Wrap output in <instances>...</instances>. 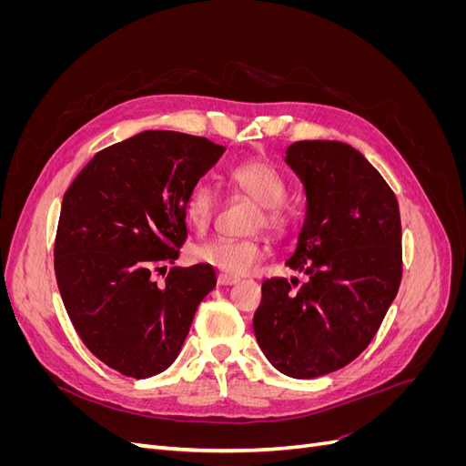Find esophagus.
Listing matches in <instances>:
<instances>
[{
  "label": "esophagus",
  "mask_w": 466,
  "mask_h": 466,
  "mask_svg": "<svg viewBox=\"0 0 466 466\" xmlns=\"http://www.w3.org/2000/svg\"><path fill=\"white\" fill-rule=\"evenodd\" d=\"M238 281L237 276H229V274H219L218 276V284L219 286H235Z\"/></svg>",
  "instance_id": "obj_1"
}]
</instances>
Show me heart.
I'll return each instance as SVG.
<instances>
[{
  "mask_svg": "<svg viewBox=\"0 0 466 466\" xmlns=\"http://www.w3.org/2000/svg\"><path fill=\"white\" fill-rule=\"evenodd\" d=\"M231 187L258 204L252 228H264L274 235L289 228V211L284 206L288 182L278 168L266 161H243L231 167ZM216 192L208 182H196L185 198V216L196 229H204L214 218ZM264 257L260 238L214 237L196 245L194 258L216 268L221 274L241 276L250 272Z\"/></svg>",
  "mask_w": 466,
  "mask_h": 466,
  "instance_id": "1",
  "label": "heart"
}]
</instances>
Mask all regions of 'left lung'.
Wrapping results in <instances>:
<instances>
[{"label": "left lung", "mask_w": 466, "mask_h": 466, "mask_svg": "<svg viewBox=\"0 0 466 466\" xmlns=\"http://www.w3.org/2000/svg\"><path fill=\"white\" fill-rule=\"evenodd\" d=\"M286 163L307 196L298 248L286 266L309 276L270 278L252 319L257 342L274 368L313 379L354 361L383 322L402 278L397 196L348 144L295 142Z\"/></svg>", "instance_id": "8db88e82"}]
</instances>
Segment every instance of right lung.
<instances>
[{
  "label": "right lung",
  "instance_id": "add662e5",
  "mask_svg": "<svg viewBox=\"0 0 466 466\" xmlns=\"http://www.w3.org/2000/svg\"><path fill=\"white\" fill-rule=\"evenodd\" d=\"M225 151L200 136L146 130L98 151L64 194L54 270L66 311L95 358L134 379L171 365L211 266L171 268L187 241L185 198Z\"/></svg>",
  "mask_w": 466,
  "mask_h": 466
}]
</instances>
